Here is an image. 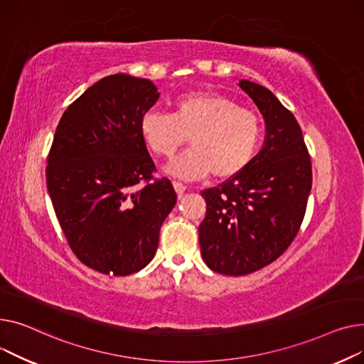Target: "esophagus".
Listing matches in <instances>:
<instances>
[{"label": "esophagus", "mask_w": 364, "mask_h": 364, "mask_svg": "<svg viewBox=\"0 0 364 364\" xmlns=\"http://www.w3.org/2000/svg\"><path fill=\"white\" fill-rule=\"evenodd\" d=\"M173 188H175L176 194H178L179 197H182V196L185 194V191H186V186H185L183 183H181V182H176V181H173Z\"/></svg>", "instance_id": "esophagus-1"}]
</instances>
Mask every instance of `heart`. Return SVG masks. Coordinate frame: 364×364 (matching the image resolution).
<instances>
[{"mask_svg":"<svg viewBox=\"0 0 364 364\" xmlns=\"http://www.w3.org/2000/svg\"><path fill=\"white\" fill-rule=\"evenodd\" d=\"M139 129L145 145L161 157H172L189 136V151L164 167L166 173L185 181L210 173L216 179L237 176L252 160L262 136L257 114L216 92L179 97L172 114L149 110Z\"/></svg>","mask_w":364,"mask_h":364,"instance_id":"b5f03b06","label":"heart"}]
</instances>
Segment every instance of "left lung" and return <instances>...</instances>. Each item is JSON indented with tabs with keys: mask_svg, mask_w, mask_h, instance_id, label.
Masks as SVG:
<instances>
[{
	"mask_svg": "<svg viewBox=\"0 0 364 364\" xmlns=\"http://www.w3.org/2000/svg\"><path fill=\"white\" fill-rule=\"evenodd\" d=\"M240 88L263 114L264 142L241 173L201 192L207 204L200 247L218 273L259 270L289 247L311 191V161L301 127L272 91L242 79Z\"/></svg>",
	"mask_w": 364,
	"mask_h": 364,
	"instance_id": "1",
	"label": "left lung"
}]
</instances>
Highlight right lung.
I'll return each instance as SVG.
<instances>
[{
  "label": "right lung",
  "mask_w": 364,
  "mask_h": 364,
  "mask_svg": "<svg viewBox=\"0 0 364 364\" xmlns=\"http://www.w3.org/2000/svg\"><path fill=\"white\" fill-rule=\"evenodd\" d=\"M156 85L116 73L73 101L48 154L47 188L76 257L101 273L126 276L154 259L160 228L176 204L141 136V117L157 102Z\"/></svg>",
  "instance_id": "obj_1"
}]
</instances>
